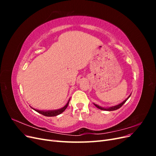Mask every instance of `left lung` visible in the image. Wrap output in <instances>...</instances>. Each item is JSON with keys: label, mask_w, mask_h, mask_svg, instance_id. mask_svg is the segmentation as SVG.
Listing matches in <instances>:
<instances>
[{"label": "left lung", "mask_w": 156, "mask_h": 156, "mask_svg": "<svg viewBox=\"0 0 156 156\" xmlns=\"http://www.w3.org/2000/svg\"><path fill=\"white\" fill-rule=\"evenodd\" d=\"M131 94L130 95L127 97L126 100L124 101H122V103H120V104H119V105H115V106H112V107H101V106H100V105H97V104H96V103H94V105H95L97 108H100V109H101V110H103V111H115V110H116V109H119V108H120L122 105H123L124 103H126V101L128 100L129 99V98L131 96Z\"/></svg>", "instance_id": "left-lung-1"}]
</instances>
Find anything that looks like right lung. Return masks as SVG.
Listing matches in <instances>:
<instances>
[{
	"mask_svg": "<svg viewBox=\"0 0 156 156\" xmlns=\"http://www.w3.org/2000/svg\"><path fill=\"white\" fill-rule=\"evenodd\" d=\"M70 100V98L69 99V100L68 101V103L66 104V105H64L63 107L59 108V109H55V110H48V111H45V110H38V109H36V108H34L33 107H30L32 109H34V111H36V112H37L40 114H41L42 115H44L45 116H57L61 113L63 112L65 110L66 108H67L68 104H69V102Z\"/></svg>",
	"mask_w": 156,
	"mask_h": 156,
	"instance_id": "add662e5",
	"label": "right lung"
}]
</instances>
